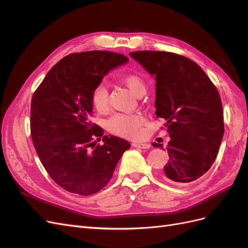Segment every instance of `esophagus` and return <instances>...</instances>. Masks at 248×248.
<instances>
[{
  "instance_id": "1",
  "label": "esophagus",
  "mask_w": 248,
  "mask_h": 248,
  "mask_svg": "<svg viewBox=\"0 0 248 248\" xmlns=\"http://www.w3.org/2000/svg\"><path fill=\"white\" fill-rule=\"evenodd\" d=\"M132 146L138 149H149L150 145L146 144V142H133Z\"/></svg>"
}]
</instances>
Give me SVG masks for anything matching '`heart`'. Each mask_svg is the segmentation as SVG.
I'll use <instances>...</instances> for the list:
<instances>
[{
    "instance_id": "1",
    "label": "heart",
    "mask_w": 248,
    "mask_h": 248,
    "mask_svg": "<svg viewBox=\"0 0 248 248\" xmlns=\"http://www.w3.org/2000/svg\"><path fill=\"white\" fill-rule=\"evenodd\" d=\"M122 82L136 96L145 94L146 92L145 81L136 74H126L122 78ZM91 101L97 111H106L108 108V89L103 85L97 86L92 92ZM144 123L145 119L140 114H116L108 120L107 126L111 133L134 139L141 134V126Z\"/></svg>"
}]
</instances>
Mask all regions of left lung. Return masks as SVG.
<instances>
[{
  "instance_id": "1",
  "label": "left lung",
  "mask_w": 248,
  "mask_h": 248,
  "mask_svg": "<svg viewBox=\"0 0 248 248\" xmlns=\"http://www.w3.org/2000/svg\"><path fill=\"white\" fill-rule=\"evenodd\" d=\"M129 56L156 80L155 114L167 121L170 141L163 177L188 184L213 164L223 137V111L218 91L201 67L168 51L140 50Z\"/></svg>"
}]
</instances>
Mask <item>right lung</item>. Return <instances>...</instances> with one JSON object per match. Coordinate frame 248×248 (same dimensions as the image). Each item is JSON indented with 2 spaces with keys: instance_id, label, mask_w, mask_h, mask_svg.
I'll list each match as a JSON object with an SVG mask.
<instances>
[{
  "instance_id": "1",
  "label": "right lung",
  "mask_w": 248,
  "mask_h": 248,
  "mask_svg": "<svg viewBox=\"0 0 248 248\" xmlns=\"http://www.w3.org/2000/svg\"><path fill=\"white\" fill-rule=\"evenodd\" d=\"M128 61L106 50L70 54L48 71L32 97L36 152L51 179L67 191L91 196L101 190L130 148L121 138L103 136L101 127L89 121L93 90L111 69ZM101 136L104 145L95 147L94 140Z\"/></svg>"
}]
</instances>
